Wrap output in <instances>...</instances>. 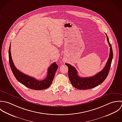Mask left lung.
<instances>
[{
  "mask_svg": "<svg viewBox=\"0 0 122 122\" xmlns=\"http://www.w3.org/2000/svg\"><path fill=\"white\" fill-rule=\"evenodd\" d=\"M107 41L110 46V53L107 61L102 71L95 75L89 77H81L78 75L76 69L72 65L66 63L68 68V77L72 85L79 90H88L93 88L102 83L107 77L111 67L113 56V50L108 37L106 34Z\"/></svg>",
  "mask_w": 122,
  "mask_h": 122,
  "instance_id": "left-lung-1",
  "label": "left lung"
}]
</instances>
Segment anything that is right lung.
Returning <instances> with one entry per match:
<instances>
[{
    "label": "right lung",
    "mask_w": 122,
    "mask_h": 122,
    "mask_svg": "<svg viewBox=\"0 0 122 122\" xmlns=\"http://www.w3.org/2000/svg\"><path fill=\"white\" fill-rule=\"evenodd\" d=\"M10 49L11 44L8 51L9 62L12 71L16 80L25 86L30 89L41 90L48 88L52 84L55 74L58 68V66L56 63H53L49 67L47 76L44 80L42 81L37 80L32 77L22 73L15 67L12 59Z\"/></svg>",
    "instance_id": "1"
}]
</instances>
